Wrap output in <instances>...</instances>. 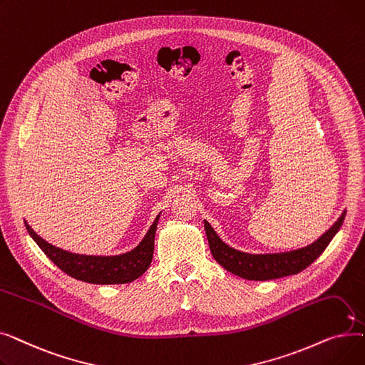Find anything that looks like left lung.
Returning <instances> with one entry per match:
<instances>
[{"mask_svg": "<svg viewBox=\"0 0 365 365\" xmlns=\"http://www.w3.org/2000/svg\"><path fill=\"white\" fill-rule=\"evenodd\" d=\"M344 215H346V212H343L339 220L329 231L321 235L311 245L299 248V250L294 252L277 255H248L238 252L235 248L226 245L207 220H204V227L210 250H212L215 260L222 264L226 271L244 279L267 281L299 274L306 269L312 262H315L325 248H327L333 237L337 234L344 220Z\"/></svg>", "mask_w": 365, "mask_h": 365, "instance_id": "8db88e82", "label": "left lung"}]
</instances>
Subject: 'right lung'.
<instances>
[{
  "label": "right lung",
  "instance_id": "right-lung-1",
  "mask_svg": "<svg viewBox=\"0 0 365 365\" xmlns=\"http://www.w3.org/2000/svg\"><path fill=\"white\" fill-rule=\"evenodd\" d=\"M158 217L152 223L148 234L134 250L120 256L106 257L65 252L62 248L48 244L40 235H36L28 223H25V226L44 255L69 277L91 284H127L143 275L152 262L153 240H155Z\"/></svg>",
  "mask_w": 365,
  "mask_h": 365
}]
</instances>
